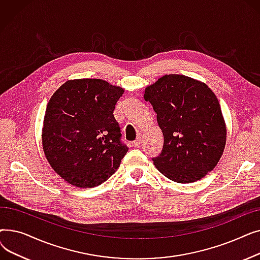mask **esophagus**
Segmentation results:
<instances>
[{
  "label": "esophagus",
  "mask_w": 260,
  "mask_h": 260,
  "mask_svg": "<svg viewBox=\"0 0 260 260\" xmlns=\"http://www.w3.org/2000/svg\"><path fill=\"white\" fill-rule=\"evenodd\" d=\"M140 141H141V135H140V134H138V136H137V139H136V140L133 142L134 146H135V147H138V146L140 145Z\"/></svg>",
  "instance_id": "esophagus-1"
}]
</instances>
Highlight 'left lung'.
<instances>
[{
	"label": "left lung",
	"mask_w": 260,
	"mask_h": 260,
	"mask_svg": "<svg viewBox=\"0 0 260 260\" xmlns=\"http://www.w3.org/2000/svg\"><path fill=\"white\" fill-rule=\"evenodd\" d=\"M162 131L163 147L152 160L158 171L178 183L203 178L219 161L226 128L220 104L204 83L181 75H166L147 86Z\"/></svg>",
	"instance_id": "obj_1"
}]
</instances>
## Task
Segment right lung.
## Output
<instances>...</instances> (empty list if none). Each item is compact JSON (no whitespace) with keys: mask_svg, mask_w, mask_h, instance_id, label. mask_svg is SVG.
<instances>
[{"mask_svg":"<svg viewBox=\"0 0 260 260\" xmlns=\"http://www.w3.org/2000/svg\"><path fill=\"white\" fill-rule=\"evenodd\" d=\"M124 89L100 79L70 80L50 98L42 143L49 165L78 187L100 185L128 151L114 109Z\"/></svg>","mask_w":260,"mask_h":260,"instance_id":"1","label":"right lung"}]
</instances>
